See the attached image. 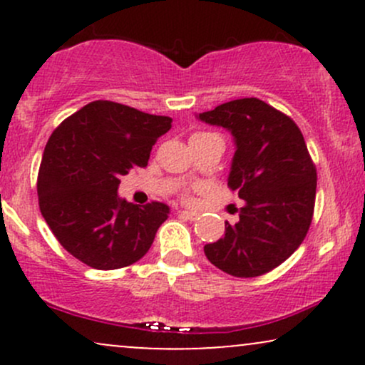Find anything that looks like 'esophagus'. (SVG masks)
<instances>
[{"mask_svg": "<svg viewBox=\"0 0 365 365\" xmlns=\"http://www.w3.org/2000/svg\"><path fill=\"white\" fill-rule=\"evenodd\" d=\"M178 215L182 217H185V220H190V221H195L197 217H199V212H195V211H180Z\"/></svg>", "mask_w": 365, "mask_h": 365, "instance_id": "34e87169", "label": "esophagus"}]
</instances>
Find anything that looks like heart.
<instances>
[{
    "label": "heart",
    "mask_w": 365,
    "mask_h": 365,
    "mask_svg": "<svg viewBox=\"0 0 365 365\" xmlns=\"http://www.w3.org/2000/svg\"><path fill=\"white\" fill-rule=\"evenodd\" d=\"M195 135H207V133H195ZM192 190H194V188H185V190L182 192V197H183V199H190Z\"/></svg>",
    "instance_id": "heart-1"
}]
</instances>
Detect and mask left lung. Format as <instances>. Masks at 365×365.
Segmentation results:
<instances>
[{"label":"left lung","mask_w":365,"mask_h":365,"mask_svg":"<svg viewBox=\"0 0 365 365\" xmlns=\"http://www.w3.org/2000/svg\"><path fill=\"white\" fill-rule=\"evenodd\" d=\"M206 123L235 137L228 188L244 200L240 220L204 247L217 269L255 278L299 249L312 223L317 171L304 135L290 116L257 98L235 99L200 113Z\"/></svg>","instance_id":"1"}]
</instances>
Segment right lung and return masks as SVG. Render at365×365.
<instances>
[{
  "label": "right lung",
  "instance_id": "add662e5",
  "mask_svg": "<svg viewBox=\"0 0 365 365\" xmlns=\"http://www.w3.org/2000/svg\"><path fill=\"white\" fill-rule=\"evenodd\" d=\"M170 116L113 101H92L63 120L46 144L39 177L41 215L63 249L94 269H118L145 255L168 220L165 202L120 199V178L145 168Z\"/></svg>",
  "mask_w": 365,
  "mask_h": 365
}]
</instances>
